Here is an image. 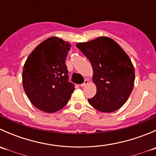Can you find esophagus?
Wrapping results in <instances>:
<instances>
[{
  "instance_id": "1",
  "label": "esophagus",
  "mask_w": 156,
  "mask_h": 156,
  "mask_svg": "<svg viewBox=\"0 0 156 156\" xmlns=\"http://www.w3.org/2000/svg\"><path fill=\"white\" fill-rule=\"evenodd\" d=\"M88 82H89V80H88V79H85V80H84V83H82V84H81V87H84V86H85V85H87V84H88Z\"/></svg>"
}]
</instances>
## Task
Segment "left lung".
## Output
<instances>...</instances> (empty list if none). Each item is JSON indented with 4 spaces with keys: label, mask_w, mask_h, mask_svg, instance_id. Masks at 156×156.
<instances>
[{
    "label": "left lung",
    "mask_w": 156,
    "mask_h": 156,
    "mask_svg": "<svg viewBox=\"0 0 156 156\" xmlns=\"http://www.w3.org/2000/svg\"><path fill=\"white\" fill-rule=\"evenodd\" d=\"M76 47L89 59L94 70L97 94L88 99L90 104L103 112L120 108L133 90L135 72L127 53L115 41L100 37Z\"/></svg>",
    "instance_id": "left-lung-1"
}]
</instances>
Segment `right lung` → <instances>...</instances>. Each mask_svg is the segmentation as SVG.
Returning a JSON list of instances; mask_svg holds the SVG:
<instances>
[{
  "label": "right lung",
  "mask_w": 156,
  "mask_h": 156,
  "mask_svg": "<svg viewBox=\"0 0 156 156\" xmlns=\"http://www.w3.org/2000/svg\"><path fill=\"white\" fill-rule=\"evenodd\" d=\"M70 47L59 37H49L31 52L23 67L25 92L31 103L45 112L63 108L75 90L65 62Z\"/></svg>",
  "instance_id": "1"
}]
</instances>
